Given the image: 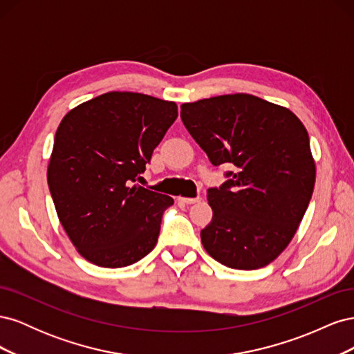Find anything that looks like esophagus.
I'll list each match as a JSON object with an SVG mask.
<instances>
[{"label":"esophagus","instance_id":"obj_1","mask_svg":"<svg viewBox=\"0 0 354 354\" xmlns=\"http://www.w3.org/2000/svg\"><path fill=\"white\" fill-rule=\"evenodd\" d=\"M178 202L181 203H187V205H190V203H196L201 201V198H185V196H178L177 198Z\"/></svg>","mask_w":354,"mask_h":354}]
</instances>
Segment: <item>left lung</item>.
Returning <instances> with one entry per match:
<instances>
[{"label":"left lung","instance_id":"1","mask_svg":"<svg viewBox=\"0 0 354 354\" xmlns=\"http://www.w3.org/2000/svg\"><path fill=\"white\" fill-rule=\"evenodd\" d=\"M181 121L212 165L233 164L208 190L212 220L201 230L214 260L238 270L270 264L292 241L312 199L316 165L298 116L236 93L181 104Z\"/></svg>","mask_w":354,"mask_h":354}]
</instances>
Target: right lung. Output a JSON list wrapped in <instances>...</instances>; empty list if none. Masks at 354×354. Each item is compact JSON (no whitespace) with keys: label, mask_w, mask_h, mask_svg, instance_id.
<instances>
[{"label":"right lung","mask_w":354,"mask_h":354,"mask_svg":"<svg viewBox=\"0 0 354 354\" xmlns=\"http://www.w3.org/2000/svg\"><path fill=\"white\" fill-rule=\"evenodd\" d=\"M177 115L174 102L109 91L63 116L47 181L60 224L87 261L120 269L155 248L174 199L134 181Z\"/></svg>","instance_id":"obj_1"}]
</instances>
